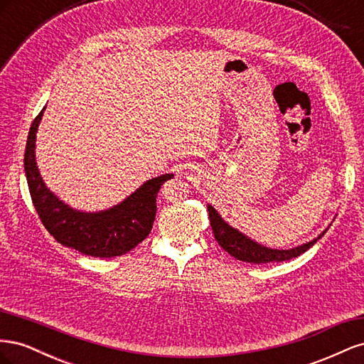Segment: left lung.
Masks as SVG:
<instances>
[{"label":"left lung","instance_id":"8db88e82","mask_svg":"<svg viewBox=\"0 0 364 364\" xmlns=\"http://www.w3.org/2000/svg\"><path fill=\"white\" fill-rule=\"evenodd\" d=\"M206 208H208L209 222H211V228H213V232H214L217 243L222 246L230 257H234V258H237L240 261H245V262L266 264V262H273V261L281 262V261L296 258V257H299L301 253L306 252L311 246H314L316 241L321 240L328 230V228H326L311 241H306V243L291 247V249H272V247L257 243L255 240L249 238L237 228L230 226L228 222H225V218L218 214V211L213 205L208 203Z\"/></svg>","mask_w":364,"mask_h":364}]
</instances>
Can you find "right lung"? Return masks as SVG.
<instances>
[{
    "label": "right lung",
    "instance_id": "1",
    "mask_svg": "<svg viewBox=\"0 0 364 364\" xmlns=\"http://www.w3.org/2000/svg\"><path fill=\"white\" fill-rule=\"evenodd\" d=\"M43 111L46 106L30 127L24 155L28 190L41 222L58 243L94 258L119 257L135 249L153 228L156 197L162 183L174 174L165 173L149 179L124 200L103 211L75 209L48 188L38 168L36 132Z\"/></svg>",
    "mask_w": 364,
    "mask_h": 364
}]
</instances>
